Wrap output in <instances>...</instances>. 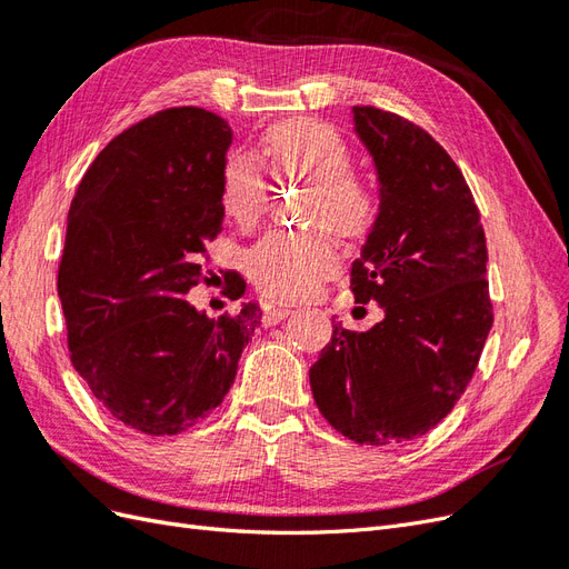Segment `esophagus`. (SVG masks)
I'll use <instances>...</instances> for the list:
<instances>
[{
  "instance_id": "1",
  "label": "esophagus",
  "mask_w": 569,
  "mask_h": 569,
  "mask_svg": "<svg viewBox=\"0 0 569 569\" xmlns=\"http://www.w3.org/2000/svg\"><path fill=\"white\" fill-rule=\"evenodd\" d=\"M295 313V308L287 306V303H274V306H266V313H263V325H278L282 318Z\"/></svg>"
}]
</instances>
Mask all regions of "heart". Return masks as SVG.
I'll list each match as a JSON object with an SVG mask.
<instances>
[{
  "mask_svg": "<svg viewBox=\"0 0 569 569\" xmlns=\"http://www.w3.org/2000/svg\"><path fill=\"white\" fill-rule=\"evenodd\" d=\"M261 149L280 180L308 184L306 226L330 228L347 239L372 228L380 209L375 187L353 173V151L330 123L318 118L284 120L263 134ZM220 203L226 216L244 230L263 218L268 182L247 153H232L222 163ZM337 268V244L322 230L272 232L249 253L253 284L278 299L313 297Z\"/></svg>",
  "mask_w": 569,
  "mask_h": 569,
  "instance_id": "obj_1",
  "label": "heart"
}]
</instances>
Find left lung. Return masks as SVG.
<instances>
[{
	"label": "left lung",
	"mask_w": 569,
	"mask_h": 569,
	"mask_svg": "<svg viewBox=\"0 0 569 569\" xmlns=\"http://www.w3.org/2000/svg\"><path fill=\"white\" fill-rule=\"evenodd\" d=\"M377 168L380 213L351 263L356 301L385 320L332 327L311 368L313 399L339 435L391 446L427 435L468 389L493 325L479 209L446 149L403 116L353 107Z\"/></svg>",
	"instance_id": "1"
}]
</instances>
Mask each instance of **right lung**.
I'll list each match as a JSON object with an SVG mask.
<instances>
[{
  "label": "right lung",
  "mask_w": 569,
  "mask_h": 569,
  "mask_svg": "<svg viewBox=\"0 0 569 569\" xmlns=\"http://www.w3.org/2000/svg\"><path fill=\"white\" fill-rule=\"evenodd\" d=\"M230 144L232 128L211 111L153 113L99 151L68 211L57 289L71 363L111 418L151 437L180 435L222 403L261 325L258 303L211 320L184 299L209 280Z\"/></svg>",
  "instance_id": "obj_1"
}]
</instances>
